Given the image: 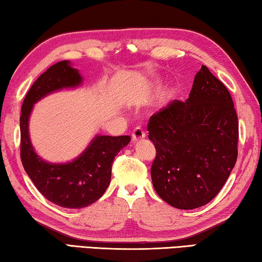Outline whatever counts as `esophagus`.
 Masks as SVG:
<instances>
[{
  "mask_svg": "<svg viewBox=\"0 0 262 262\" xmlns=\"http://www.w3.org/2000/svg\"><path fill=\"white\" fill-rule=\"evenodd\" d=\"M145 139V133L141 129V128H135L134 130L132 133V140L133 142H139L141 140Z\"/></svg>",
  "mask_w": 262,
  "mask_h": 262,
  "instance_id": "esophagus-1",
  "label": "esophagus"
}]
</instances>
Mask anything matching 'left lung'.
Instances as JSON below:
<instances>
[{"instance_id":"left-lung-1","label":"left lung","mask_w":262,"mask_h":262,"mask_svg":"<svg viewBox=\"0 0 262 262\" xmlns=\"http://www.w3.org/2000/svg\"><path fill=\"white\" fill-rule=\"evenodd\" d=\"M148 132L156 148L151 179L159 196L185 210L210 202L238 156V118L224 84L202 66L188 98L152 114Z\"/></svg>"}]
</instances>
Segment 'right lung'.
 Segmentation results:
<instances>
[{"mask_svg":"<svg viewBox=\"0 0 262 262\" xmlns=\"http://www.w3.org/2000/svg\"><path fill=\"white\" fill-rule=\"evenodd\" d=\"M82 83L78 70L69 61H60L38 77L21 105L20 159L24 170L48 201L69 209H81L103 196L111 181L114 157L130 142V136L97 135L74 161L66 164L45 162L35 154L29 134L33 105L52 92L76 88Z\"/></svg>","mask_w":262,"mask_h":262,"instance_id":"right-lung-1","label":"right lung"}]
</instances>
